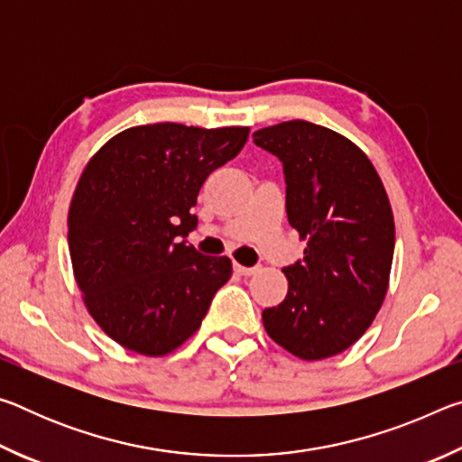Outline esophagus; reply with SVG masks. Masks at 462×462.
I'll return each mask as SVG.
<instances>
[{"label": "esophagus", "instance_id": "1", "mask_svg": "<svg viewBox=\"0 0 462 462\" xmlns=\"http://www.w3.org/2000/svg\"><path fill=\"white\" fill-rule=\"evenodd\" d=\"M234 271H236L238 275H245V277H248V275H253V273H256V267H245V264L234 263Z\"/></svg>", "mask_w": 462, "mask_h": 462}]
</instances>
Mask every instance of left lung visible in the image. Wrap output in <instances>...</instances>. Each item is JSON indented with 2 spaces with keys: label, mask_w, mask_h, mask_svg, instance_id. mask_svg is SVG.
<instances>
[{
  "label": "left lung",
  "mask_w": 462,
  "mask_h": 462,
  "mask_svg": "<svg viewBox=\"0 0 462 462\" xmlns=\"http://www.w3.org/2000/svg\"><path fill=\"white\" fill-rule=\"evenodd\" d=\"M253 138L283 162L289 224L308 242L303 261L283 269L287 297L263 311L264 330L303 361L334 356L385 300L395 248L387 191L361 148L334 130L291 120Z\"/></svg>",
  "instance_id": "obj_1"
}]
</instances>
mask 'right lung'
<instances>
[{"label":"right lung","mask_w":462,"mask_h":462,"mask_svg":"<svg viewBox=\"0 0 462 462\" xmlns=\"http://www.w3.org/2000/svg\"><path fill=\"white\" fill-rule=\"evenodd\" d=\"M250 128L162 122L120 132L91 156L69 208V253L91 318L109 338L165 356L198 332L232 275L228 256L185 245L208 175Z\"/></svg>","instance_id":"right-lung-1"}]
</instances>
